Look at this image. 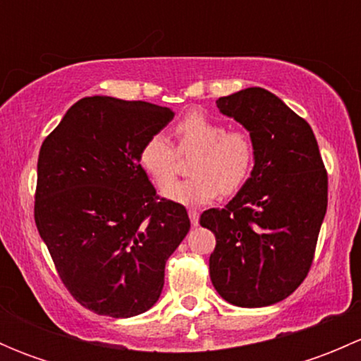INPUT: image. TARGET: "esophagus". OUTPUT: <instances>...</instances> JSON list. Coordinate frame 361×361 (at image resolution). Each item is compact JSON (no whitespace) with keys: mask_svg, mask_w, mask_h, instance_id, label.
<instances>
[{"mask_svg":"<svg viewBox=\"0 0 361 361\" xmlns=\"http://www.w3.org/2000/svg\"><path fill=\"white\" fill-rule=\"evenodd\" d=\"M188 216H190L192 225H194V227H197V225H199V213H197V211L190 209V211H188Z\"/></svg>","mask_w":361,"mask_h":361,"instance_id":"obj_1","label":"esophagus"}]
</instances>
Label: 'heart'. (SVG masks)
<instances>
[{
	"mask_svg": "<svg viewBox=\"0 0 361 361\" xmlns=\"http://www.w3.org/2000/svg\"><path fill=\"white\" fill-rule=\"evenodd\" d=\"M176 149L164 134H154L140 152L141 167L154 183L164 188L173 179L177 154H194L192 176L164 190L169 201L202 206L220 195L235 194L245 187L255 166V143L245 129H227L224 122L190 111L173 129Z\"/></svg>",
	"mask_w": 361,
	"mask_h": 361,
	"instance_id": "obj_1",
	"label": "heart"
}]
</instances>
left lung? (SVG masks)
Returning <instances> with one entry per match:
<instances>
[{
  "label": "left lung",
  "mask_w": 361,
  "mask_h": 361,
  "mask_svg": "<svg viewBox=\"0 0 361 361\" xmlns=\"http://www.w3.org/2000/svg\"><path fill=\"white\" fill-rule=\"evenodd\" d=\"M255 143L245 187L201 225L216 238L209 257L214 290L239 307L276 304L300 286L314 258L329 204V176L311 126L260 87L220 97Z\"/></svg>",
  "instance_id": "left-lung-1"
}]
</instances>
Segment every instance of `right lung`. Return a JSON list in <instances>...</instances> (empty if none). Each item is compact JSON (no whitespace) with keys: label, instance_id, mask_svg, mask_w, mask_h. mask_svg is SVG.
Here are the masks:
<instances>
[{"label":"right lung","instance_id":"obj_1","mask_svg":"<svg viewBox=\"0 0 361 361\" xmlns=\"http://www.w3.org/2000/svg\"><path fill=\"white\" fill-rule=\"evenodd\" d=\"M173 116L145 101L83 97L39 148L36 227L68 292L97 314L148 311L190 231L185 206L160 199L140 164Z\"/></svg>","mask_w":361,"mask_h":361}]
</instances>
